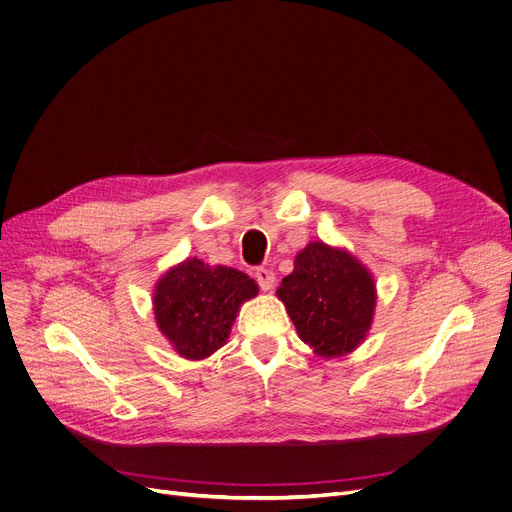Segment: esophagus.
<instances>
[{
    "label": "esophagus",
    "mask_w": 512,
    "mask_h": 512,
    "mask_svg": "<svg viewBox=\"0 0 512 512\" xmlns=\"http://www.w3.org/2000/svg\"><path fill=\"white\" fill-rule=\"evenodd\" d=\"M255 278H257V282H259V286H261V290L263 292H269L271 288L276 286V274L271 269H265V267H257V271H255Z\"/></svg>",
    "instance_id": "34e87169"
}]
</instances>
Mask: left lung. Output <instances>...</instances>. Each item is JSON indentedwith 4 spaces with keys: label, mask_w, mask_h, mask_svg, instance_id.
I'll return each instance as SVG.
<instances>
[{
    "label": "left lung",
    "mask_w": 512,
    "mask_h": 512,
    "mask_svg": "<svg viewBox=\"0 0 512 512\" xmlns=\"http://www.w3.org/2000/svg\"><path fill=\"white\" fill-rule=\"evenodd\" d=\"M278 298L298 337L321 358H342L368 335L377 309V284L368 267L342 247L313 241L294 257Z\"/></svg>",
    "instance_id": "obj_1"
}]
</instances>
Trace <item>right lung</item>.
Masks as SVG:
<instances>
[{
  "label": "right lung",
  "instance_id": "right-lung-1",
  "mask_svg": "<svg viewBox=\"0 0 512 512\" xmlns=\"http://www.w3.org/2000/svg\"><path fill=\"white\" fill-rule=\"evenodd\" d=\"M257 294V282L243 271L191 257L158 278L156 327L179 356L203 360L228 342L241 304Z\"/></svg>",
  "mask_w": 512,
  "mask_h": 512
}]
</instances>
